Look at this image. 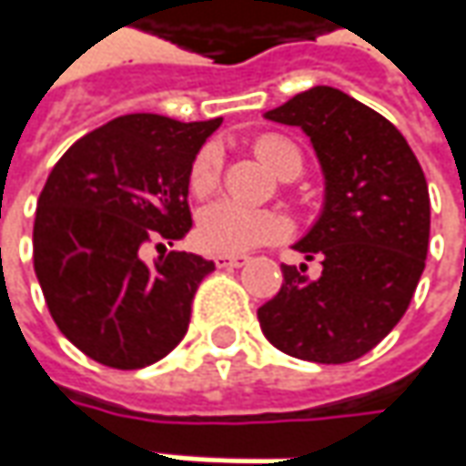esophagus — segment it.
Here are the masks:
<instances>
[{
    "instance_id": "34e87169",
    "label": "esophagus",
    "mask_w": 466,
    "mask_h": 466,
    "mask_svg": "<svg viewBox=\"0 0 466 466\" xmlns=\"http://www.w3.org/2000/svg\"><path fill=\"white\" fill-rule=\"evenodd\" d=\"M214 263H217V268H242V265L249 263L248 255H217L214 258Z\"/></svg>"
}]
</instances>
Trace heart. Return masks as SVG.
Returning <instances> with one entry per match:
<instances>
[{"instance_id": "heart-1", "label": "heart", "mask_w": 466, "mask_h": 466, "mask_svg": "<svg viewBox=\"0 0 466 466\" xmlns=\"http://www.w3.org/2000/svg\"><path fill=\"white\" fill-rule=\"evenodd\" d=\"M255 152L273 172L281 177L297 175L301 169V154L279 134H265L255 141ZM221 177V149L217 144H206L190 162L187 185L196 198L208 196L218 185ZM286 234V221L281 214L268 211V208H252L232 198L208 203L198 214L196 237L203 249L218 252V255H239L248 249L260 248L268 242H276Z\"/></svg>"}]
</instances>
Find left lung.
I'll use <instances>...</instances> for the list:
<instances>
[{
  "label": "left lung",
  "mask_w": 466,
  "mask_h": 466,
  "mask_svg": "<svg viewBox=\"0 0 466 466\" xmlns=\"http://www.w3.org/2000/svg\"><path fill=\"white\" fill-rule=\"evenodd\" d=\"M299 126L325 172V206L294 249L322 258V273L281 265V291L258 309L279 350L314 363L369 353L408 312L431 234V198L405 137L369 105L312 87L265 113Z\"/></svg>",
  "instance_id": "obj_1"
}]
</instances>
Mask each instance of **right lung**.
<instances>
[{
    "instance_id": "1",
    "label": "right lung",
    "mask_w": 466,
    "mask_h": 466,
    "mask_svg": "<svg viewBox=\"0 0 466 466\" xmlns=\"http://www.w3.org/2000/svg\"><path fill=\"white\" fill-rule=\"evenodd\" d=\"M218 126L221 118L121 116L72 144L51 169L33 265L54 322L92 361L144 369L185 338L214 263L165 245L190 232L187 172ZM149 244L163 252L154 264L143 260Z\"/></svg>"
}]
</instances>
